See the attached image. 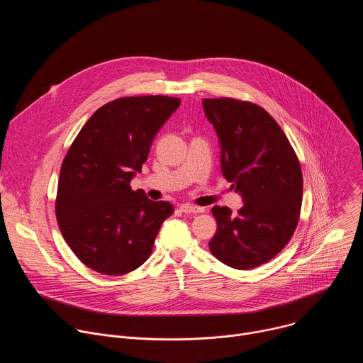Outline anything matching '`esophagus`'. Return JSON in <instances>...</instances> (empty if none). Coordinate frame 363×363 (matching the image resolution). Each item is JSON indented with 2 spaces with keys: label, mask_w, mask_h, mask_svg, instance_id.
<instances>
[{
  "label": "esophagus",
  "mask_w": 363,
  "mask_h": 363,
  "mask_svg": "<svg viewBox=\"0 0 363 363\" xmlns=\"http://www.w3.org/2000/svg\"><path fill=\"white\" fill-rule=\"evenodd\" d=\"M179 210L185 214H199V213L205 211V208H202V206H195V205H191V203L179 205Z\"/></svg>",
  "instance_id": "34e87169"
}]
</instances>
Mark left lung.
Segmentation results:
<instances>
[{
    "label": "left lung",
    "mask_w": 363,
    "mask_h": 363,
    "mask_svg": "<svg viewBox=\"0 0 363 363\" xmlns=\"http://www.w3.org/2000/svg\"><path fill=\"white\" fill-rule=\"evenodd\" d=\"M202 106L220 139L223 175L244 201L235 216L228 206H214L210 251L233 269H254L279 254L297 227L303 195L297 155L255 103L220 97L203 99Z\"/></svg>",
    "instance_id": "left-lung-1"
}]
</instances>
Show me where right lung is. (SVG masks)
<instances>
[{"mask_svg":"<svg viewBox=\"0 0 363 363\" xmlns=\"http://www.w3.org/2000/svg\"><path fill=\"white\" fill-rule=\"evenodd\" d=\"M181 100L121 97L99 108L69 147L60 169L56 217L65 241L89 269L122 276L152 252L172 203L133 191L132 178Z\"/></svg>","mask_w":363,"mask_h":363,"instance_id":"1","label":"right lung"}]
</instances>
